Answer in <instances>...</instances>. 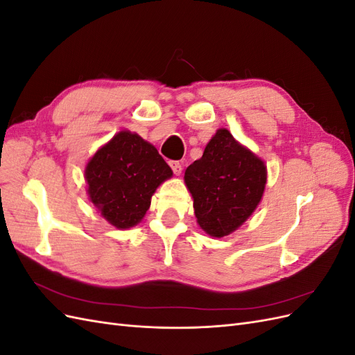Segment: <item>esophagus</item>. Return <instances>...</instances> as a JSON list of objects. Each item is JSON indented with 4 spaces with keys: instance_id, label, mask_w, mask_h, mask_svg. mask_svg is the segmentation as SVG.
I'll list each match as a JSON object with an SVG mask.
<instances>
[{
    "instance_id": "34e87169",
    "label": "esophagus",
    "mask_w": 355,
    "mask_h": 355,
    "mask_svg": "<svg viewBox=\"0 0 355 355\" xmlns=\"http://www.w3.org/2000/svg\"><path fill=\"white\" fill-rule=\"evenodd\" d=\"M168 164H170L171 170H173V173H175V175H178V176H179V175L182 173V164L179 163V161H175V159H173V161H170Z\"/></svg>"
}]
</instances>
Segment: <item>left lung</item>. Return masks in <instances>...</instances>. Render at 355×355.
<instances>
[{"label":"left lung","instance_id":"left-lung-1","mask_svg":"<svg viewBox=\"0 0 355 355\" xmlns=\"http://www.w3.org/2000/svg\"><path fill=\"white\" fill-rule=\"evenodd\" d=\"M201 230L225 237L237 230L259 204L265 184L263 161L241 146L227 128H219L202 157L185 170Z\"/></svg>","mask_w":355,"mask_h":355}]
</instances>
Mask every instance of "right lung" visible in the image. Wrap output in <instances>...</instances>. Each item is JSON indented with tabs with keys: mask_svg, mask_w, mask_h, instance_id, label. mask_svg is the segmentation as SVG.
<instances>
[{
	"mask_svg": "<svg viewBox=\"0 0 355 355\" xmlns=\"http://www.w3.org/2000/svg\"><path fill=\"white\" fill-rule=\"evenodd\" d=\"M171 175L157 149L130 132L115 135L85 167L92 202L120 230L142 220L155 189Z\"/></svg>",
	"mask_w": 355,
	"mask_h": 355,
	"instance_id": "obj_1",
	"label": "right lung"
}]
</instances>
